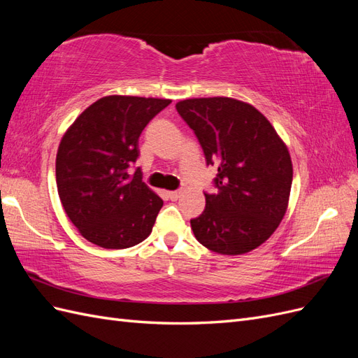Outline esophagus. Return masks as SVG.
I'll use <instances>...</instances> for the list:
<instances>
[{"instance_id": "34e87169", "label": "esophagus", "mask_w": 358, "mask_h": 358, "mask_svg": "<svg viewBox=\"0 0 358 358\" xmlns=\"http://www.w3.org/2000/svg\"><path fill=\"white\" fill-rule=\"evenodd\" d=\"M167 196L170 200H178L180 197V191H167Z\"/></svg>"}]
</instances>
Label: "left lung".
<instances>
[{
	"label": "left lung",
	"instance_id": "obj_1",
	"mask_svg": "<svg viewBox=\"0 0 358 358\" xmlns=\"http://www.w3.org/2000/svg\"><path fill=\"white\" fill-rule=\"evenodd\" d=\"M176 110L196 133L216 194L191 229L212 252L242 255L275 233L288 209L292 162L285 142L252 104L230 96L188 99Z\"/></svg>",
	"mask_w": 358,
	"mask_h": 358
}]
</instances>
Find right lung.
<instances>
[{
	"label": "right lung",
	"instance_id": "obj_1",
	"mask_svg": "<svg viewBox=\"0 0 358 358\" xmlns=\"http://www.w3.org/2000/svg\"><path fill=\"white\" fill-rule=\"evenodd\" d=\"M167 99L107 95L76 117L57 152L64 210L86 241L106 249L131 248L152 233L162 200L138 170V137Z\"/></svg>",
	"mask_w": 358,
	"mask_h": 358
}]
</instances>
